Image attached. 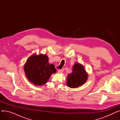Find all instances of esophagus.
Returning a JSON list of instances; mask_svg holds the SVG:
<instances>
[{
    "mask_svg": "<svg viewBox=\"0 0 120 120\" xmlns=\"http://www.w3.org/2000/svg\"><path fill=\"white\" fill-rule=\"evenodd\" d=\"M63 71H64L63 69H62V70H58V72L59 73H61L63 72Z\"/></svg>",
    "mask_w": 120,
    "mask_h": 120,
    "instance_id": "obj_1",
    "label": "esophagus"
}]
</instances>
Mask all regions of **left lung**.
Returning a JSON list of instances; mask_svg holds the SVG:
<instances>
[{
  "instance_id": "1",
  "label": "left lung",
  "mask_w": 120,
  "mask_h": 120,
  "mask_svg": "<svg viewBox=\"0 0 120 120\" xmlns=\"http://www.w3.org/2000/svg\"><path fill=\"white\" fill-rule=\"evenodd\" d=\"M72 72L68 75L67 86L71 88H76L83 85L87 79V74L83 66L75 63Z\"/></svg>"
}]
</instances>
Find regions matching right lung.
Returning <instances> with one entry per match:
<instances>
[{"label":"right lung","mask_w":120,"mask_h":120,"mask_svg":"<svg viewBox=\"0 0 120 120\" xmlns=\"http://www.w3.org/2000/svg\"><path fill=\"white\" fill-rule=\"evenodd\" d=\"M48 60L46 55L42 54H33L28 58L24 66V71L30 82L42 86L47 83L52 74L56 72L54 66L49 64Z\"/></svg>","instance_id":"add662e5"}]
</instances>
